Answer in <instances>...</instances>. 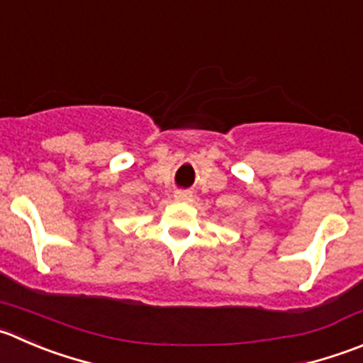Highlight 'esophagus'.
<instances>
[{"instance_id":"34e87169","label":"esophagus","mask_w":363,"mask_h":363,"mask_svg":"<svg viewBox=\"0 0 363 363\" xmlns=\"http://www.w3.org/2000/svg\"><path fill=\"white\" fill-rule=\"evenodd\" d=\"M174 199L177 200V202H191L193 195L189 191H175Z\"/></svg>"}]
</instances>
